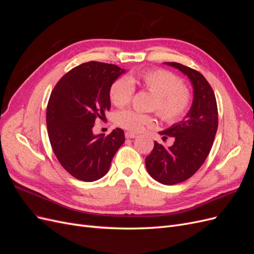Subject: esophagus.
<instances>
[{
  "label": "esophagus",
  "instance_id": "obj_1",
  "mask_svg": "<svg viewBox=\"0 0 254 254\" xmlns=\"http://www.w3.org/2000/svg\"><path fill=\"white\" fill-rule=\"evenodd\" d=\"M125 136L127 137V139H134V137H136V134L135 133H132V132H126L125 133Z\"/></svg>",
  "mask_w": 254,
  "mask_h": 254
}]
</instances>
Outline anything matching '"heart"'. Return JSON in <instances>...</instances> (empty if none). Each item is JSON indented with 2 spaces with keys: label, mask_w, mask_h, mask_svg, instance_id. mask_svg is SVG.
Here are the masks:
<instances>
[{
  "label": "heart",
  "mask_w": 254,
  "mask_h": 254,
  "mask_svg": "<svg viewBox=\"0 0 254 254\" xmlns=\"http://www.w3.org/2000/svg\"><path fill=\"white\" fill-rule=\"evenodd\" d=\"M136 80L144 90L155 95L151 109L166 124H176L189 114L193 105V95L179 76L162 68H153L141 73ZM133 94V82L128 77L117 79L109 90L110 101L117 107L128 105ZM117 123L128 131L140 132L145 127L155 125V118L150 114L126 109L117 114Z\"/></svg>",
  "instance_id": "1"
}]
</instances>
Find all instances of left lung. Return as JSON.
Masks as SVG:
<instances>
[{"mask_svg": "<svg viewBox=\"0 0 254 254\" xmlns=\"http://www.w3.org/2000/svg\"><path fill=\"white\" fill-rule=\"evenodd\" d=\"M179 68L191 81L194 88L193 105L180 123L160 132L174 136L171 147L155 142L145 164L153 179L166 186H173L190 178L209 156L218 127V110L216 97L210 83L198 71L178 63H165Z\"/></svg>", "mask_w": 254, "mask_h": 254, "instance_id": "left-lung-1", "label": "left lung"}]
</instances>
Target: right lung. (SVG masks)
Here are the masks:
<instances>
[{
    "label": "right lung",
    "mask_w": 254,
    "mask_h": 254,
    "mask_svg": "<svg viewBox=\"0 0 254 254\" xmlns=\"http://www.w3.org/2000/svg\"><path fill=\"white\" fill-rule=\"evenodd\" d=\"M124 72L115 64L89 61L68 71L52 91L47 107L50 142L59 163L76 179H101L125 142L121 128L106 137L92 132L95 121L110 109L111 84Z\"/></svg>",
    "instance_id": "1"
}]
</instances>
